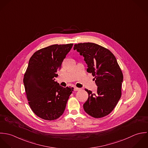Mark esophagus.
<instances>
[{
  "label": "esophagus",
  "mask_w": 148,
  "mask_h": 148,
  "mask_svg": "<svg viewBox=\"0 0 148 148\" xmlns=\"http://www.w3.org/2000/svg\"><path fill=\"white\" fill-rule=\"evenodd\" d=\"M81 89H79V88H77V87H74V90L75 91H79V90H80Z\"/></svg>",
  "instance_id": "34e87169"
}]
</instances>
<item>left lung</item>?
<instances>
[{"label":"left lung","mask_w":148,"mask_h":148,"mask_svg":"<svg viewBox=\"0 0 148 148\" xmlns=\"http://www.w3.org/2000/svg\"><path fill=\"white\" fill-rule=\"evenodd\" d=\"M77 50L88 64L87 71L94 77L96 93L85 89L89 97L84 104L85 112L95 118L109 114L121 97L123 74L113 54L108 49L93 43L75 44Z\"/></svg>","instance_id":"8db88e82"}]
</instances>
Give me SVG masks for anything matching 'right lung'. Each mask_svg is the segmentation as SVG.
<instances>
[{
	"label": "right lung",
	"instance_id": "1",
	"mask_svg": "<svg viewBox=\"0 0 148 148\" xmlns=\"http://www.w3.org/2000/svg\"><path fill=\"white\" fill-rule=\"evenodd\" d=\"M73 46L51 45L36 51L30 58L23 83L30 108L39 118L55 120L64 111L73 88H63L54 78Z\"/></svg>",
	"mask_w": 148,
	"mask_h": 148
}]
</instances>
